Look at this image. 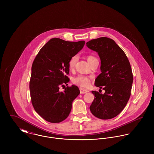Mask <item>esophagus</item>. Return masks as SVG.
Instances as JSON below:
<instances>
[{
    "mask_svg": "<svg viewBox=\"0 0 154 154\" xmlns=\"http://www.w3.org/2000/svg\"><path fill=\"white\" fill-rule=\"evenodd\" d=\"M89 92V91L87 89H84L83 88H80V93L81 94H86Z\"/></svg>",
    "mask_w": 154,
    "mask_h": 154,
    "instance_id": "34e87169",
    "label": "esophagus"
}]
</instances>
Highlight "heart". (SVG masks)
I'll return each mask as SVG.
<instances>
[{"mask_svg":"<svg viewBox=\"0 0 154 154\" xmlns=\"http://www.w3.org/2000/svg\"><path fill=\"white\" fill-rule=\"evenodd\" d=\"M94 59H96V58L94 56H87V60H88L89 63L91 62H92V60H94ZM78 60V57L77 55H75L70 59V60L69 61V67L70 70L73 69L75 67ZM72 82L75 85H76L78 86L84 87V88H87L90 85L91 80L87 76L79 75L76 77H75L72 79Z\"/></svg>","mask_w":154,"mask_h":154,"instance_id":"b5f03b06","label":"heart"}]
</instances>
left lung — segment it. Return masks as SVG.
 <instances>
[{"label": "left lung", "mask_w": 154, "mask_h": 154, "mask_svg": "<svg viewBox=\"0 0 154 154\" xmlns=\"http://www.w3.org/2000/svg\"><path fill=\"white\" fill-rule=\"evenodd\" d=\"M86 45L99 55L101 73L95 85L105 91L104 94L92 91L95 98L89 109L98 119H111L124 109L131 97L133 81L131 64L123 50L111 38L100 37Z\"/></svg>", "instance_id": "obj_1"}]
</instances>
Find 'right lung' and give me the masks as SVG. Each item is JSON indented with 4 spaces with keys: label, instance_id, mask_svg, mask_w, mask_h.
<instances>
[{
    "label": "right lung",
    "instance_id": "obj_1",
    "mask_svg": "<svg viewBox=\"0 0 154 154\" xmlns=\"http://www.w3.org/2000/svg\"><path fill=\"white\" fill-rule=\"evenodd\" d=\"M85 41L50 40L40 49L31 67L29 89L35 111L46 121L60 123L68 117L73 101L80 94L76 85L59 91L69 81V61L82 49Z\"/></svg>",
    "mask_w": 154,
    "mask_h": 154
}]
</instances>
